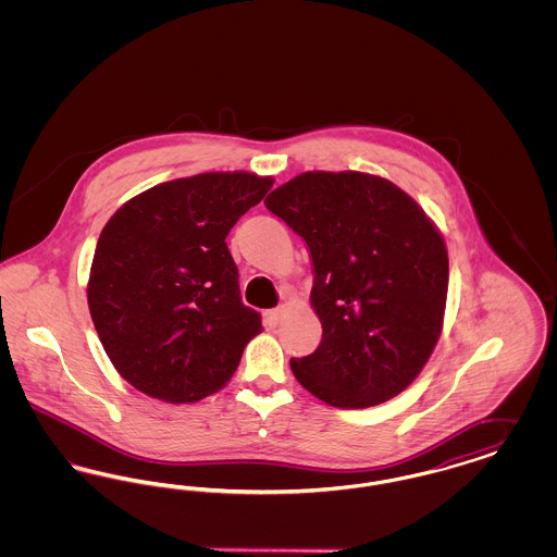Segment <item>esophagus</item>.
I'll return each instance as SVG.
<instances>
[{"mask_svg":"<svg viewBox=\"0 0 557 557\" xmlns=\"http://www.w3.org/2000/svg\"><path fill=\"white\" fill-rule=\"evenodd\" d=\"M282 318V309H271V311H267L265 321L273 327V325H277V321Z\"/></svg>","mask_w":557,"mask_h":557,"instance_id":"1","label":"esophagus"}]
</instances>
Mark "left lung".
Returning a JSON list of instances; mask_svg holds the SVG:
<instances>
[{
    "label": "left lung",
    "instance_id": "8db88e82",
    "mask_svg": "<svg viewBox=\"0 0 557 557\" xmlns=\"http://www.w3.org/2000/svg\"><path fill=\"white\" fill-rule=\"evenodd\" d=\"M307 242L311 307L323 336L290 359L313 397L366 409L400 395L441 338L449 255L436 223L393 182L359 171H307L265 198Z\"/></svg>",
    "mask_w": 557,
    "mask_h": 557
}]
</instances>
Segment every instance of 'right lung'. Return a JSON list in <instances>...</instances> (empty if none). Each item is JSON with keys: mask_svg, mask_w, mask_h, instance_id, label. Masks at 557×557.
I'll return each mask as SVG.
<instances>
[{"mask_svg": "<svg viewBox=\"0 0 557 557\" xmlns=\"http://www.w3.org/2000/svg\"><path fill=\"white\" fill-rule=\"evenodd\" d=\"M273 177L212 171L150 187L108 219L87 305L108 359L133 388L164 403L221 391L263 332L239 300L225 238Z\"/></svg>", "mask_w": 557, "mask_h": 557, "instance_id": "obj_1", "label": "right lung"}]
</instances>
